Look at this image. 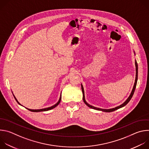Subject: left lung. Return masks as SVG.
<instances>
[{
  "mask_svg": "<svg viewBox=\"0 0 149 149\" xmlns=\"http://www.w3.org/2000/svg\"><path fill=\"white\" fill-rule=\"evenodd\" d=\"M134 54L135 55V52L134 51ZM135 65H136V79H135V82H134V86H133V88L132 89V91L129 95V97L127 98V99L121 105H120L119 106H117V107H115V108H113V109H100V108H97V107H94V106L89 104L86 100V99H85V95H84V87L82 86V85L81 84V89H82V95H83V97H82V99H83V101L84 102V103L86 104L88 107H89L91 109H94V110H99V111H104V112H112V111H114L116 110H118L120 108H122L123 107H124V106L128 104V102L130 101V100L132 99L133 94H134V91H135V89H136V85H137V79H138V65H137V61L135 59Z\"/></svg>",
  "mask_w": 149,
  "mask_h": 149,
  "instance_id": "8db88e82",
  "label": "left lung"
}]
</instances>
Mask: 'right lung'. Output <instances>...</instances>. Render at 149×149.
Returning <instances> with one entry per match:
<instances>
[{
  "mask_svg": "<svg viewBox=\"0 0 149 149\" xmlns=\"http://www.w3.org/2000/svg\"><path fill=\"white\" fill-rule=\"evenodd\" d=\"M13 97H14V98H15V99L16 100V101H17V102L19 104V105H21L19 102V101H17V100L16 99V98L15 97V96L14 95V94H13ZM61 95H60V98H59V100H58V101L55 104H54V105H52V106H51V107H47V108H45V109H38V110H32V109H28V108H26V109H28V110H29V111H32V112H40V111H48V110H52V109H54L55 107H56V106L60 103V102H61Z\"/></svg>",
  "mask_w": 149,
  "mask_h": 149,
  "instance_id": "right-lung-1",
  "label": "right lung"
}]
</instances>
